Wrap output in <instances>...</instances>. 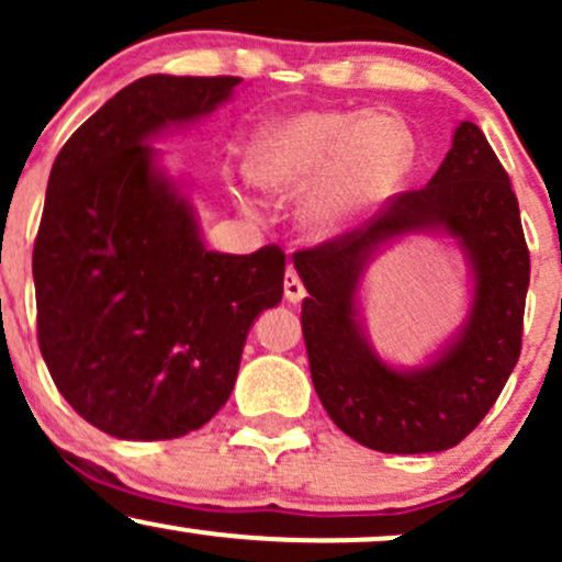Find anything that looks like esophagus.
<instances>
[{
	"instance_id": "obj_1",
	"label": "esophagus",
	"mask_w": 562,
	"mask_h": 562,
	"mask_svg": "<svg viewBox=\"0 0 562 562\" xmlns=\"http://www.w3.org/2000/svg\"><path fill=\"white\" fill-rule=\"evenodd\" d=\"M303 295H306V288H303L299 274H295L293 269H288V274H285V299L290 303H301Z\"/></svg>"
}]
</instances>
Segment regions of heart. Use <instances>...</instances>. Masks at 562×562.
<instances>
[{
    "label": "heart",
    "mask_w": 562,
    "mask_h": 562,
    "mask_svg": "<svg viewBox=\"0 0 562 562\" xmlns=\"http://www.w3.org/2000/svg\"><path fill=\"white\" fill-rule=\"evenodd\" d=\"M415 137L389 113L303 111L256 134L248 169L274 198L308 192L301 227L317 243L346 235L409 177Z\"/></svg>",
    "instance_id": "1"
}]
</instances>
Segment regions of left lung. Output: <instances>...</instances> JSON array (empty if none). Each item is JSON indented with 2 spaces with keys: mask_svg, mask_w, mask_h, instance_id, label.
Returning <instances> with one entry per match:
<instances>
[{
  "mask_svg": "<svg viewBox=\"0 0 562 562\" xmlns=\"http://www.w3.org/2000/svg\"><path fill=\"white\" fill-rule=\"evenodd\" d=\"M417 231L458 240L474 295L461 330L428 363L393 368L369 344L358 293L379 250ZM293 261L308 290L301 325L314 391L346 436L385 454H428L457 447L486 417L518 364L531 261L518 198L479 126L454 128L428 184Z\"/></svg>",
  "mask_w": 562,
  "mask_h": 562,
  "instance_id": "8db88e82",
  "label": "left lung"
}]
</instances>
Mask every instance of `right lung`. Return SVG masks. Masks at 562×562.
Segmentation results:
<instances>
[{
    "label": "right lung",
    "instance_id": "right-lung-1",
    "mask_svg": "<svg viewBox=\"0 0 562 562\" xmlns=\"http://www.w3.org/2000/svg\"><path fill=\"white\" fill-rule=\"evenodd\" d=\"M237 76H145L76 128L34 243L38 348L102 434L166 441L227 404L245 338L282 301L285 254L209 250L153 142L227 102Z\"/></svg>",
    "mask_w": 562,
    "mask_h": 562
}]
</instances>
